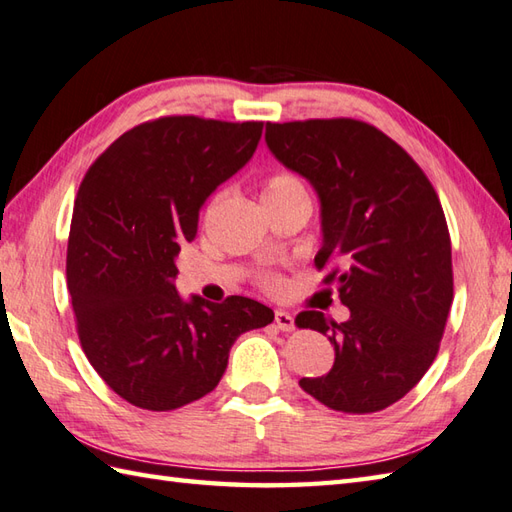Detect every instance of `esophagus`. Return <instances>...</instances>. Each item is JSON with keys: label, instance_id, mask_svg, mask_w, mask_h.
<instances>
[{"label": "esophagus", "instance_id": "34e87169", "mask_svg": "<svg viewBox=\"0 0 512 512\" xmlns=\"http://www.w3.org/2000/svg\"><path fill=\"white\" fill-rule=\"evenodd\" d=\"M274 322H276V327L280 331H291V329H294V316L287 314V311H283V309H276Z\"/></svg>", "mask_w": 512, "mask_h": 512}]
</instances>
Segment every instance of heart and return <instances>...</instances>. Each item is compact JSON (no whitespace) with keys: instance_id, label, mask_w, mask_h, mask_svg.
<instances>
[{"instance_id":"heart-1","label":"heart","mask_w":512,"mask_h":512,"mask_svg":"<svg viewBox=\"0 0 512 512\" xmlns=\"http://www.w3.org/2000/svg\"><path fill=\"white\" fill-rule=\"evenodd\" d=\"M263 198H276V201H309V194H307L305 183H302L298 176L289 172H278V174H271L265 181ZM260 285L269 291H274L278 289L280 280L274 274H263L260 276Z\"/></svg>"}]
</instances>
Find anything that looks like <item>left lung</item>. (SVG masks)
I'll return each instance as SVG.
<instances>
[{"instance_id":"8db88e82","label":"left lung","mask_w":512,"mask_h":512,"mask_svg":"<svg viewBox=\"0 0 512 512\" xmlns=\"http://www.w3.org/2000/svg\"><path fill=\"white\" fill-rule=\"evenodd\" d=\"M271 154L314 185L322 247L351 316H296L336 349L327 375L300 387L333 411L375 413L404 398L433 364L453 302L451 236L431 181L404 148L358 119L267 123Z\"/></svg>"}]
</instances>
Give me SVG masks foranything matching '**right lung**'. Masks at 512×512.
<instances>
[{"label":"right lung","mask_w":512,"mask_h":512,"mask_svg":"<svg viewBox=\"0 0 512 512\" xmlns=\"http://www.w3.org/2000/svg\"><path fill=\"white\" fill-rule=\"evenodd\" d=\"M263 121L161 117L128 130L90 165L72 210L66 276L81 349L139 409L174 411L216 389L241 333L274 311L176 294V256L198 212L252 159Z\"/></svg>","instance_id":"1"}]
</instances>
